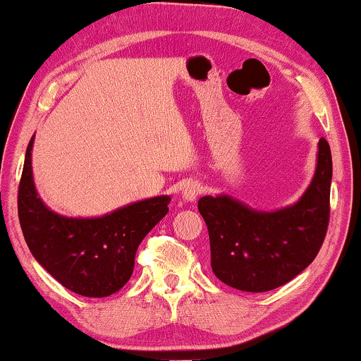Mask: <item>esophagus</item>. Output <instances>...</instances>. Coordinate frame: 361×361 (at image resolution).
I'll use <instances>...</instances> for the list:
<instances>
[{"label":"esophagus","mask_w":361,"mask_h":361,"mask_svg":"<svg viewBox=\"0 0 361 361\" xmlns=\"http://www.w3.org/2000/svg\"><path fill=\"white\" fill-rule=\"evenodd\" d=\"M200 194H202V185L199 184V182L192 180V182H189V184H187V185L184 187V192H182V197H184L185 200L194 202Z\"/></svg>","instance_id":"obj_1"}]
</instances>
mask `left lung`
Listing matches in <instances>:
<instances>
[{
    "label": "left lung",
    "instance_id": "1",
    "mask_svg": "<svg viewBox=\"0 0 361 361\" xmlns=\"http://www.w3.org/2000/svg\"><path fill=\"white\" fill-rule=\"evenodd\" d=\"M332 154L319 140L317 169L298 204L258 212L228 195L202 197L199 212L210 238L216 278L246 293H266L289 283L317 256L330 220Z\"/></svg>",
    "mask_w": 361,
    "mask_h": 361
}]
</instances>
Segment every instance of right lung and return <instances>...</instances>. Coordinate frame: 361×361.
Returning <instances> with one entry per match:
<instances>
[{"label": "right lung", "mask_w": 361, "mask_h": 361, "mask_svg": "<svg viewBox=\"0 0 361 361\" xmlns=\"http://www.w3.org/2000/svg\"><path fill=\"white\" fill-rule=\"evenodd\" d=\"M29 141L18 189L24 240L39 264L63 288L85 298H106L130 281L136 250L169 210L171 197L136 202L100 219H67L37 197Z\"/></svg>", "instance_id": "add662e5"}]
</instances>
